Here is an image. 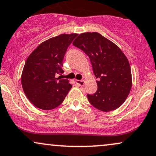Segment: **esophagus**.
Listing matches in <instances>:
<instances>
[{"mask_svg":"<svg viewBox=\"0 0 156 156\" xmlns=\"http://www.w3.org/2000/svg\"><path fill=\"white\" fill-rule=\"evenodd\" d=\"M76 83L77 85H83L85 84V81L84 80H76Z\"/></svg>","mask_w":156,"mask_h":156,"instance_id":"esophagus-1","label":"esophagus"}]
</instances>
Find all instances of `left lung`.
<instances>
[{
  "instance_id": "1",
  "label": "left lung",
  "mask_w": 156,
  "mask_h": 156,
  "mask_svg": "<svg viewBox=\"0 0 156 156\" xmlns=\"http://www.w3.org/2000/svg\"><path fill=\"white\" fill-rule=\"evenodd\" d=\"M73 45L89 57L93 73L98 79L97 91L87 94L90 103L103 112L120 107L132 85L129 60L121 49L96 32L80 34Z\"/></svg>"
}]
</instances>
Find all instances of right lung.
I'll use <instances>...</instances> for the list:
<instances>
[{"instance_id":"obj_1","label":"right lung","mask_w":156,"mask_h":156,"mask_svg":"<svg viewBox=\"0 0 156 156\" xmlns=\"http://www.w3.org/2000/svg\"><path fill=\"white\" fill-rule=\"evenodd\" d=\"M76 34H61L42 42L33 51L24 66L22 86L35 107L43 110L58 107L72 87L69 80L57 78L64 72L63 60Z\"/></svg>"}]
</instances>
